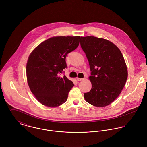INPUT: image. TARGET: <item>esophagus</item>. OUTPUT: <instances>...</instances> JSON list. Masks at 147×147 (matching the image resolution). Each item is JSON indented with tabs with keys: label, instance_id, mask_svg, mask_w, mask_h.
<instances>
[{
	"label": "esophagus",
	"instance_id": "34e87169",
	"mask_svg": "<svg viewBox=\"0 0 147 147\" xmlns=\"http://www.w3.org/2000/svg\"><path fill=\"white\" fill-rule=\"evenodd\" d=\"M83 79H82V78H76V80H77V81H78V82L82 81Z\"/></svg>",
	"mask_w": 147,
	"mask_h": 147
}]
</instances>
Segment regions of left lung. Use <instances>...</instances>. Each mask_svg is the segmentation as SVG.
<instances>
[{
	"mask_svg": "<svg viewBox=\"0 0 147 147\" xmlns=\"http://www.w3.org/2000/svg\"><path fill=\"white\" fill-rule=\"evenodd\" d=\"M80 45L88 60L92 89L84 94L87 102L104 107L120 94L128 76L126 62L118 47L107 40L81 37Z\"/></svg>",
	"mask_w": 147,
	"mask_h": 147,
	"instance_id": "1",
	"label": "left lung"
}]
</instances>
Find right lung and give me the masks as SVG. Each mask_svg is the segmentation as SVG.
<instances>
[{"instance_id":"1","label":"right lung","mask_w":147,"mask_h":147,"mask_svg":"<svg viewBox=\"0 0 147 147\" xmlns=\"http://www.w3.org/2000/svg\"><path fill=\"white\" fill-rule=\"evenodd\" d=\"M80 36L53 37L37 46L26 64L29 88L42 105L55 107L66 102L73 82L59 75L67 67L65 58L79 46Z\"/></svg>"}]
</instances>
